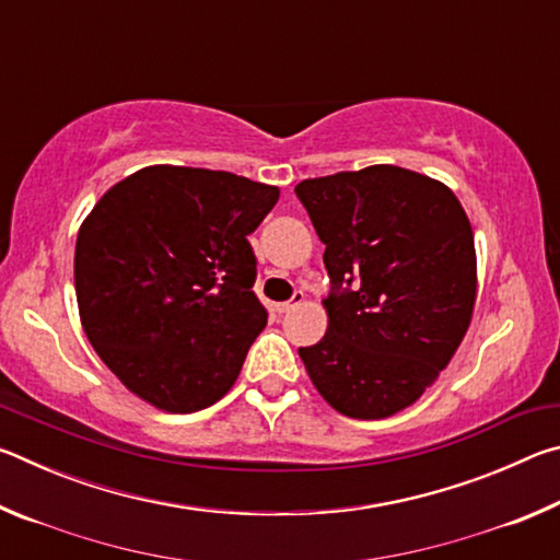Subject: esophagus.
Returning <instances> with one entry per match:
<instances>
[{"label":"esophagus","instance_id":"obj_1","mask_svg":"<svg viewBox=\"0 0 560 560\" xmlns=\"http://www.w3.org/2000/svg\"><path fill=\"white\" fill-rule=\"evenodd\" d=\"M303 299H306V293H303V291H293V296H291L289 301H281V303H277V311H279V314H289L291 308L301 306Z\"/></svg>","mask_w":560,"mask_h":560}]
</instances>
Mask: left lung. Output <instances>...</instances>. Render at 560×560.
Returning <instances> with one entry per match:
<instances>
[{"label":"left lung","instance_id":"1","mask_svg":"<svg viewBox=\"0 0 560 560\" xmlns=\"http://www.w3.org/2000/svg\"><path fill=\"white\" fill-rule=\"evenodd\" d=\"M318 240L328 330L299 348L311 383L346 417L410 407L457 353L477 301L474 232L447 185L397 165L303 179Z\"/></svg>","mask_w":560,"mask_h":560}]
</instances>
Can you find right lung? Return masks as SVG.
<instances>
[{
  "label": "right lung",
  "instance_id": "1",
  "mask_svg": "<svg viewBox=\"0 0 560 560\" xmlns=\"http://www.w3.org/2000/svg\"><path fill=\"white\" fill-rule=\"evenodd\" d=\"M279 187L224 170L150 165L83 220L73 279L81 324L110 373L165 412L230 393L267 326L249 236Z\"/></svg>",
  "mask_w": 560,
  "mask_h": 560
}]
</instances>
